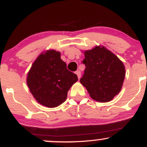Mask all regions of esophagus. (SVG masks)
<instances>
[{"label": "esophagus", "instance_id": "obj_1", "mask_svg": "<svg viewBox=\"0 0 147 147\" xmlns=\"http://www.w3.org/2000/svg\"><path fill=\"white\" fill-rule=\"evenodd\" d=\"M75 74L77 75V77H78V79H80V77H81V72L79 71V70H77V71L75 72Z\"/></svg>", "mask_w": 147, "mask_h": 147}]
</instances>
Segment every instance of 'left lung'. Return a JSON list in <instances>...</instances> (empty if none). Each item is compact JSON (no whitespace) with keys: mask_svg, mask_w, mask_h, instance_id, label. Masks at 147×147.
<instances>
[{"mask_svg":"<svg viewBox=\"0 0 147 147\" xmlns=\"http://www.w3.org/2000/svg\"><path fill=\"white\" fill-rule=\"evenodd\" d=\"M86 69L80 82L97 102L112 100L121 90L125 77L122 61L105 47L96 46L84 52Z\"/></svg>","mask_w":147,"mask_h":147,"instance_id":"1","label":"left lung"}]
</instances>
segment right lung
I'll return each mask as SVG.
<instances>
[{"instance_id":"right-lung-1","label":"right lung","mask_w":147,"mask_h":147,"mask_svg":"<svg viewBox=\"0 0 147 147\" xmlns=\"http://www.w3.org/2000/svg\"><path fill=\"white\" fill-rule=\"evenodd\" d=\"M77 75L69 71L61 54L50 50L41 53L34 62L27 84L35 99L48 108L59 106L67 98L68 91L77 82Z\"/></svg>"}]
</instances>
